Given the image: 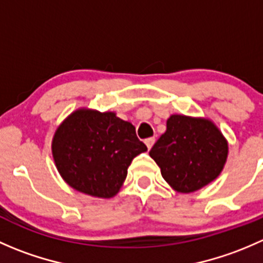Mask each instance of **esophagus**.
<instances>
[{"label": "esophagus", "instance_id": "34e87169", "mask_svg": "<svg viewBox=\"0 0 263 263\" xmlns=\"http://www.w3.org/2000/svg\"><path fill=\"white\" fill-rule=\"evenodd\" d=\"M154 142H155V139H154V137H148V139L145 140V144H146L148 150H150L151 146H153Z\"/></svg>", "mask_w": 263, "mask_h": 263}]
</instances>
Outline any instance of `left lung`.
<instances>
[{
    "instance_id": "1",
    "label": "left lung",
    "mask_w": 263,
    "mask_h": 263,
    "mask_svg": "<svg viewBox=\"0 0 263 263\" xmlns=\"http://www.w3.org/2000/svg\"><path fill=\"white\" fill-rule=\"evenodd\" d=\"M150 156L176 191L193 192L221 173L228 156L227 140L209 119L173 115Z\"/></svg>"
}]
</instances>
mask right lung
<instances>
[{"mask_svg":"<svg viewBox=\"0 0 263 263\" xmlns=\"http://www.w3.org/2000/svg\"><path fill=\"white\" fill-rule=\"evenodd\" d=\"M135 126L116 113L79 109L55 131L52 153L68 184L95 197H113L132 159L146 151Z\"/></svg>","mask_w":263,"mask_h":263,"instance_id":"add662e5","label":"right lung"}]
</instances>
